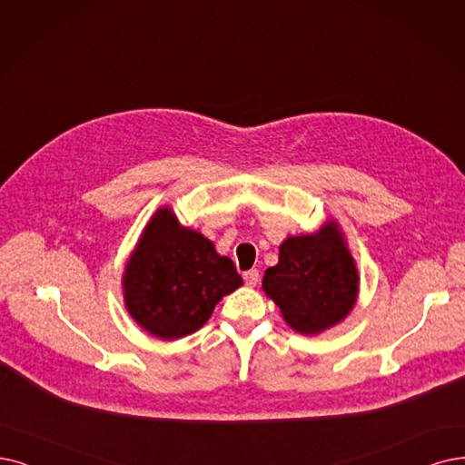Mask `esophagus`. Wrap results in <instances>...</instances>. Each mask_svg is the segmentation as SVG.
Here are the masks:
<instances>
[{
    "mask_svg": "<svg viewBox=\"0 0 465 465\" xmlns=\"http://www.w3.org/2000/svg\"><path fill=\"white\" fill-rule=\"evenodd\" d=\"M242 276H244V282H246L248 286H255V284L259 282V271H257V269H250V271H246Z\"/></svg>",
    "mask_w": 465,
    "mask_h": 465,
    "instance_id": "34e87169",
    "label": "esophagus"
}]
</instances>
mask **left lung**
Returning a JSON list of instances; mask_svg holds the SVG:
<instances>
[{
	"instance_id": "1",
	"label": "left lung",
	"mask_w": 465,
	"mask_h": 465,
	"mask_svg": "<svg viewBox=\"0 0 465 465\" xmlns=\"http://www.w3.org/2000/svg\"><path fill=\"white\" fill-rule=\"evenodd\" d=\"M263 290L284 321L302 333H319L347 317L355 305L359 274L336 223L307 236H290Z\"/></svg>"
}]
</instances>
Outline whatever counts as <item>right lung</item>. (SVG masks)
I'll return each mask as SVG.
<instances>
[{
	"label": "right lung",
	"mask_w": 465,
	"mask_h": 465,
	"mask_svg": "<svg viewBox=\"0 0 465 465\" xmlns=\"http://www.w3.org/2000/svg\"><path fill=\"white\" fill-rule=\"evenodd\" d=\"M238 286L242 276L231 259L200 232L181 227L168 208L148 223L124 274L129 314L162 340L202 328L221 297Z\"/></svg>",
	"instance_id": "obj_1"
}]
</instances>
